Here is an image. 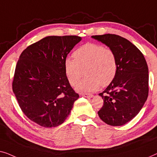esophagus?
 Returning a JSON list of instances; mask_svg holds the SVG:
<instances>
[{"mask_svg": "<svg viewBox=\"0 0 157 157\" xmlns=\"http://www.w3.org/2000/svg\"><path fill=\"white\" fill-rule=\"evenodd\" d=\"M81 95L84 97V98H92L94 95L92 94H89V93H82L81 94Z\"/></svg>", "mask_w": 157, "mask_h": 157, "instance_id": "obj_1", "label": "esophagus"}]
</instances>
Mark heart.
I'll use <instances>...</instances> for the list:
<instances>
[{"label":"heart","mask_w":157,"mask_h":157,"mask_svg":"<svg viewBox=\"0 0 157 157\" xmlns=\"http://www.w3.org/2000/svg\"><path fill=\"white\" fill-rule=\"evenodd\" d=\"M72 56L74 59L67 58L64 63L65 75L70 85H76L82 75L83 70L86 75L77 85V91H95L100 85L107 87L115 78L117 59L111 48L88 43L75 50Z\"/></svg>","instance_id":"1"}]
</instances>
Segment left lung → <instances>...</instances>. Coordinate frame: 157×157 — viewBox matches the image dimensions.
I'll return each mask as SVG.
<instances>
[{"label": "left lung", "instance_id": "obj_1", "mask_svg": "<svg viewBox=\"0 0 157 157\" xmlns=\"http://www.w3.org/2000/svg\"><path fill=\"white\" fill-rule=\"evenodd\" d=\"M113 50L117 59L115 78L99 94L104 100L98 115L111 126H121L131 121L142 109L149 94V70L142 52L120 35H92Z\"/></svg>", "mask_w": 157, "mask_h": 157}]
</instances>
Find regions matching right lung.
Returning <instances> with one entry per match:
<instances>
[{
	"instance_id": "1",
	"label": "right lung",
	"mask_w": 157,
	"mask_h": 157,
	"mask_svg": "<svg viewBox=\"0 0 157 157\" xmlns=\"http://www.w3.org/2000/svg\"><path fill=\"white\" fill-rule=\"evenodd\" d=\"M80 40L76 35L48 36L20 56L13 91L25 115L41 127L63 124L79 98L65 75L64 63Z\"/></svg>"
}]
</instances>
